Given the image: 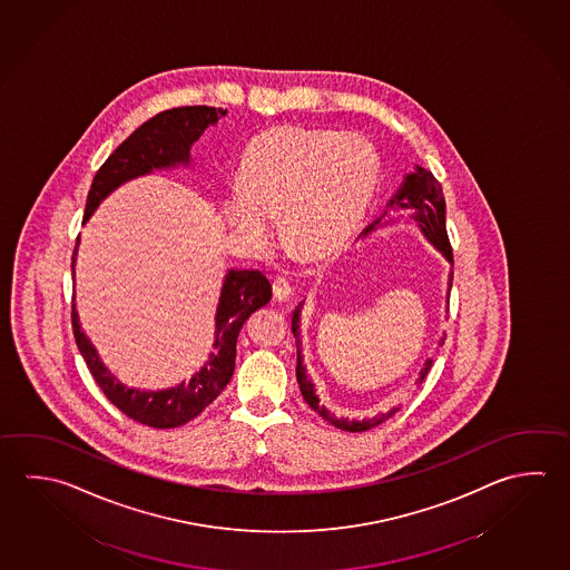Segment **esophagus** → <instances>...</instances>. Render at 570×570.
Here are the masks:
<instances>
[{
	"label": "esophagus",
	"mask_w": 570,
	"mask_h": 570,
	"mask_svg": "<svg viewBox=\"0 0 570 570\" xmlns=\"http://www.w3.org/2000/svg\"><path fill=\"white\" fill-rule=\"evenodd\" d=\"M273 297L277 301H287L291 297V285L289 281L283 279V277H279V279L273 281Z\"/></svg>",
	"instance_id": "obj_1"
}]
</instances>
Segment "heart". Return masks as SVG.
<instances>
[{"label":"heart","mask_w":570,"mask_h":570,"mask_svg":"<svg viewBox=\"0 0 570 570\" xmlns=\"http://www.w3.org/2000/svg\"><path fill=\"white\" fill-rule=\"evenodd\" d=\"M380 180V155L367 138L323 128L275 126L255 136L225 200L228 227L245 245H271V220L303 261H325L355 237Z\"/></svg>","instance_id":"b5f03b06"}]
</instances>
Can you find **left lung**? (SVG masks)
<instances>
[{
  "label": "left lung",
  "mask_w": 570,
  "mask_h": 570,
  "mask_svg": "<svg viewBox=\"0 0 570 570\" xmlns=\"http://www.w3.org/2000/svg\"><path fill=\"white\" fill-rule=\"evenodd\" d=\"M387 208L407 210L415 223H417L420 230L424 233V237L444 255L445 259L450 261V263H454L452 247H450V238H448V233H445L444 193H442L440 183L435 180V176L432 175L430 170H425L422 166H415L414 173L405 175L402 187L397 188V193H395L394 197L390 198ZM385 217L390 218V210H385L382 217L377 218V220H373L372 225L363 230V237H367L375 228L382 227V223L383 225H387V220H383ZM452 279H454V273L450 271V277H448V285H450V287H452ZM301 305H303V303H299V307L293 311L291 332L295 335V343H297V382H299L303 400L309 404L311 410H315L317 414L322 415L325 422H330V424L340 428V430H345V432H365V430H370V428L382 424L387 417H392L400 407H392L390 412L375 415V417L347 420V417H337V415L332 414L325 405L320 404V397L315 395V387H313V382H311L309 375H307V370H305V365H303V355H301ZM442 343H444V340L440 342V345H442ZM432 362H434V360H428V362L424 363V370L420 372V382L417 383H422V380L428 375L430 367H432Z\"/></svg>",
  "instance_id": "obj_1"
}]
</instances>
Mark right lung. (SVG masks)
I'll return each instance as SVG.
<instances>
[{
  "label": "right lung",
  "mask_w": 570,
  "mask_h": 570,
  "mask_svg": "<svg viewBox=\"0 0 570 570\" xmlns=\"http://www.w3.org/2000/svg\"><path fill=\"white\" fill-rule=\"evenodd\" d=\"M227 110L213 106H183L153 116L145 125L136 128L112 155L106 158L92 180L86 200L83 223L92 217L94 210L112 190L132 180L136 176L150 175L153 170L187 166L190 163V148L197 142L208 126L217 125ZM80 240V237H78ZM73 248L72 275L76 267ZM271 283L257 269H230L218 297L215 315V352H210L207 363L188 382L158 392H146L128 387L118 382L100 362L98 352L80 330L78 313L72 305L73 340L82 353L83 362L100 385L104 395L135 422L150 428H178L197 417L217 395L227 387L235 372L237 337L243 323L265 307L271 301Z\"/></svg>",
  "instance_id": "1"
}]
</instances>
